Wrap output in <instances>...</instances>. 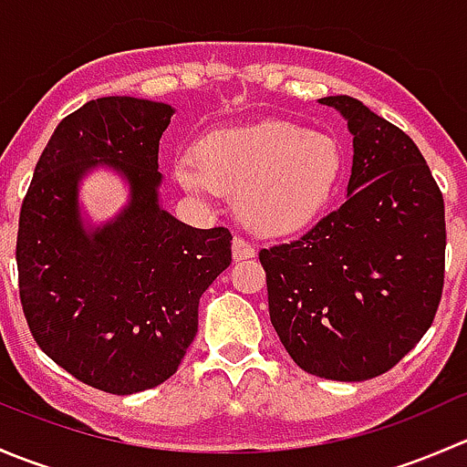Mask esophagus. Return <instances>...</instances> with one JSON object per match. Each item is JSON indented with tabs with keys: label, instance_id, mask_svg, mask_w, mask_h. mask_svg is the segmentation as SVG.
<instances>
[{
	"label": "esophagus",
	"instance_id": "34e87169",
	"mask_svg": "<svg viewBox=\"0 0 467 467\" xmlns=\"http://www.w3.org/2000/svg\"><path fill=\"white\" fill-rule=\"evenodd\" d=\"M255 257V248L242 237H234L233 239V260L234 262H242V260H253Z\"/></svg>",
	"mask_w": 467,
	"mask_h": 467
}]
</instances>
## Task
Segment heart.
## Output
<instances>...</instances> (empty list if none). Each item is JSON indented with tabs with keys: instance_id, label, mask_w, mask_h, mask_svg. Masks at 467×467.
<instances>
[{
	"instance_id": "heart-1",
	"label": "heart",
	"mask_w": 467,
	"mask_h": 467,
	"mask_svg": "<svg viewBox=\"0 0 467 467\" xmlns=\"http://www.w3.org/2000/svg\"><path fill=\"white\" fill-rule=\"evenodd\" d=\"M346 173L341 144L286 119L225 126L205 133L192 155L173 160V178L201 201L237 194L244 223L262 237L312 228Z\"/></svg>"
}]
</instances>
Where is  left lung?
Wrapping results in <instances>:
<instances>
[{"label": "left lung", "instance_id": "8db88e82", "mask_svg": "<svg viewBox=\"0 0 467 467\" xmlns=\"http://www.w3.org/2000/svg\"><path fill=\"white\" fill-rule=\"evenodd\" d=\"M352 133L348 199L260 251L268 314L291 359L325 379L393 368L430 329L445 277V205L407 133L357 99L323 97Z\"/></svg>", "mask_w": 467, "mask_h": 467}]
</instances>
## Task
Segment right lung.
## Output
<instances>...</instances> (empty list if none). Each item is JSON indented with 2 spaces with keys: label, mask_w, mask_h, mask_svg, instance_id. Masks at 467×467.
Wrapping results in <instances>:
<instances>
[{
  "label": "right lung",
  "mask_w": 467,
  "mask_h": 467,
  "mask_svg": "<svg viewBox=\"0 0 467 467\" xmlns=\"http://www.w3.org/2000/svg\"><path fill=\"white\" fill-rule=\"evenodd\" d=\"M173 112L135 97L88 101L56 126L22 203L16 260L33 338L106 393H140L176 373L201 296L233 262L228 228H192L160 205L158 149ZM99 166L125 178L130 203L92 226L78 192Z\"/></svg>",
  "instance_id": "1"
}]
</instances>
